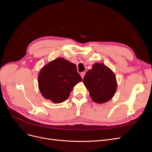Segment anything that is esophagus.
<instances>
[{"instance_id": "34e87169", "label": "esophagus", "mask_w": 152, "mask_h": 152, "mask_svg": "<svg viewBox=\"0 0 152 152\" xmlns=\"http://www.w3.org/2000/svg\"><path fill=\"white\" fill-rule=\"evenodd\" d=\"M85 74H86V72H82L80 73V75H81L82 79H84V77L85 76Z\"/></svg>"}]
</instances>
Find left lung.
I'll use <instances>...</instances> for the list:
<instances>
[{"mask_svg": "<svg viewBox=\"0 0 152 152\" xmlns=\"http://www.w3.org/2000/svg\"><path fill=\"white\" fill-rule=\"evenodd\" d=\"M83 82L94 102L104 103L112 99L117 89L116 78L109 68L95 63L87 72Z\"/></svg>", "mask_w": 152, "mask_h": 152, "instance_id": "8db88e82", "label": "left lung"}]
</instances>
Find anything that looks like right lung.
<instances>
[{"label": "right lung", "mask_w": 152, "mask_h": 152, "mask_svg": "<svg viewBox=\"0 0 152 152\" xmlns=\"http://www.w3.org/2000/svg\"><path fill=\"white\" fill-rule=\"evenodd\" d=\"M38 80L39 90L44 98L60 103L68 99L73 87L82 79L75 64L59 58L42 69Z\"/></svg>", "instance_id": "1"}]
</instances>
